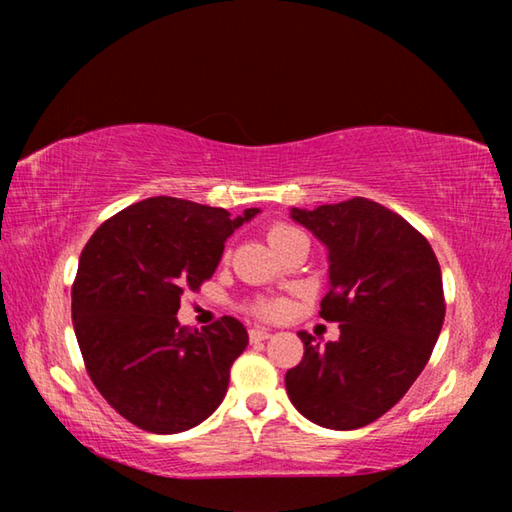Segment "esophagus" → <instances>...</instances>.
Instances as JSON below:
<instances>
[{
    "label": "esophagus",
    "mask_w": 512,
    "mask_h": 512,
    "mask_svg": "<svg viewBox=\"0 0 512 512\" xmlns=\"http://www.w3.org/2000/svg\"><path fill=\"white\" fill-rule=\"evenodd\" d=\"M248 336H250V341H253V343H259V341L271 339V332H268V329H264V327H253L248 332Z\"/></svg>",
    "instance_id": "34e87169"
}]
</instances>
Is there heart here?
<instances>
[{"instance_id":"obj_1","label":"heart","mask_w":512,"mask_h":512,"mask_svg":"<svg viewBox=\"0 0 512 512\" xmlns=\"http://www.w3.org/2000/svg\"><path fill=\"white\" fill-rule=\"evenodd\" d=\"M291 232H296V230L291 228V225L275 223L273 228L268 230V241H271V244H275V241H280L282 237L291 235ZM257 311H259V314H264V316H277V314H280V305H277V302H262V305L257 307Z\"/></svg>"}]
</instances>
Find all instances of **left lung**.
Listing matches in <instances>:
<instances>
[{
  "label": "left lung",
  "instance_id": "8db88e82",
  "mask_svg": "<svg viewBox=\"0 0 512 512\" xmlns=\"http://www.w3.org/2000/svg\"><path fill=\"white\" fill-rule=\"evenodd\" d=\"M291 219L327 248L320 316L341 336L320 343L298 332L305 357L284 377L289 400L318 427H366L427 366L445 320L440 264L411 223L368 198L291 207Z\"/></svg>",
  "mask_w": 512,
  "mask_h": 512
}]
</instances>
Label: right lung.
I'll use <instances>...</instances> for the list:
<instances>
[{
    "label": "right lung",
    "mask_w": 512,
    "mask_h": 512,
    "mask_svg": "<svg viewBox=\"0 0 512 512\" xmlns=\"http://www.w3.org/2000/svg\"><path fill=\"white\" fill-rule=\"evenodd\" d=\"M259 207L230 216L183 198L128 205L85 244L72 287V320L85 368L106 402L135 427L178 433L219 409L246 327L223 316L178 323L180 296L214 275L223 246Z\"/></svg>",
    "instance_id": "obj_1"
}]
</instances>
